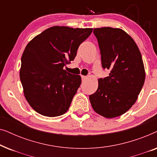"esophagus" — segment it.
Instances as JSON below:
<instances>
[{
    "mask_svg": "<svg viewBox=\"0 0 157 157\" xmlns=\"http://www.w3.org/2000/svg\"><path fill=\"white\" fill-rule=\"evenodd\" d=\"M87 78V76H81V79H82V80H86V79Z\"/></svg>",
    "mask_w": 157,
    "mask_h": 157,
    "instance_id": "obj_1",
    "label": "esophagus"
}]
</instances>
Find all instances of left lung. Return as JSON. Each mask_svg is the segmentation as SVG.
Wrapping results in <instances>:
<instances>
[{"label": "left lung", "mask_w": 157, "mask_h": 157, "mask_svg": "<svg viewBox=\"0 0 157 157\" xmlns=\"http://www.w3.org/2000/svg\"><path fill=\"white\" fill-rule=\"evenodd\" d=\"M101 65L109 76L98 79L95 93L89 96L94 110L114 118L126 113L136 102L145 81L144 66L139 49L125 31L104 27L94 29Z\"/></svg>", "instance_id": "8db88e82"}]
</instances>
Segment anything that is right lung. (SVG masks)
Returning <instances> with one entry per match:
<instances>
[{"label":"right lung","mask_w":157,"mask_h":157,"mask_svg":"<svg viewBox=\"0 0 157 157\" xmlns=\"http://www.w3.org/2000/svg\"><path fill=\"white\" fill-rule=\"evenodd\" d=\"M92 30L53 26L28 44L21 57L20 78L25 97L36 112L55 117L69 109L81 78L63 67L74 61Z\"/></svg>","instance_id":"1"}]
</instances>
